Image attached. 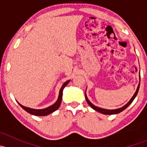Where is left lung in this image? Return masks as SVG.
<instances>
[{
  "mask_svg": "<svg viewBox=\"0 0 147 147\" xmlns=\"http://www.w3.org/2000/svg\"><path fill=\"white\" fill-rule=\"evenodd\" d=\"M139 85H140V83L139 84V85H138V87L137 89V91H136V92L134 93V96H133L132 97H131V99L130 100V101L128 102V103L126 105H124V107H122L119 108V109H111V110H109V109H102V108H100L98 107H96L94 106V105H92V104L91 103L90 101H89V100L87 99V96H86V94H85V99H86V101H87V103H88V105H90V107H91L92 109H94V110L97 111V112H101L102 114H105V115H115V114H118L119 113V112H122L123 110H124V109H126V108L127 107L129 106V105H130V104L131 103V102H133V100H134V98L136 97V96L137 95V93L138 92H139Z\"/></svg>",
  "mask_w": 147,
  "mask_h": 147,
  "instance_id": "left-lung-1",
  "label": "left lung"
}]
</instances>
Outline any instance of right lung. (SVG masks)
<instances>
[{"label": "right lung", "instance_id": "add662e5", "mask_svg": "<svg viewBox=\"0 0 147 147\" xmlns=\"http://www.w3.org/2000/svg\"><path fill=\"white\" fill-rule=\"evenodd\" d=\"M69 82V80H67V82H65L63 85L62 86V87L60 88V93H59V97L58 99H57V102L54 104V105H51L50 107H49L45 108V109H31V108H28V107H26L23 106L21 105L20 104V106L23 108L24 110H26V112H28V113L31 114V115H37V116H46V115H49V114L52 113V112H55V111L57 110L60 106V104H61L62 102V98H63V89L65 88V86L68 84Z\"/></svg>", "mask_w": 147, "mask_h": 147}]
</instances>
